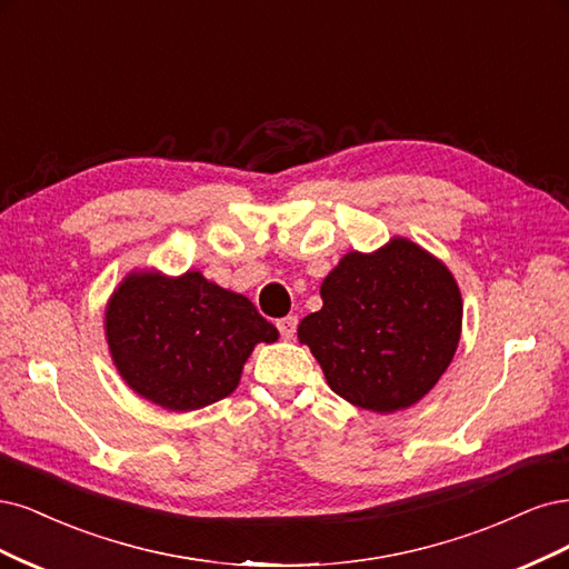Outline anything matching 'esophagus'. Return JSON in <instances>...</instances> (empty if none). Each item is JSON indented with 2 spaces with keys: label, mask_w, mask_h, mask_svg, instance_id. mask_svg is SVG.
Returning a JSON list of instances; mask_svg holds the SVG:
<instances>
[{
  "label": "esophagus",
  "mask_w": 569,
  "mask_h": 569,
  "mask_svg": "<svg viewBox=\"0 0 569 569\" xmlns=\"http://www.w3.org/2000/svg\"><path fill=\"white\" fill-rule=\"evenodd\" d=\"M277 326H279V333L283 340H292V336H296V328H298V317H292V315L283 317L277 321Z\"/></svg>",
  "instance_id": "1"
}]
</instances>
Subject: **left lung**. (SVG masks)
Listing matches in <instances>:
<instances>
[{
    "mask_svg": "<svg viewBox=\"0 0 569 569\" xmlns=\"http://www.w3.org/2000/svg\"><path fill=\"white\" fill-rule=\"evenodd\" d=\"M323 307L298 326L328 388L373 413L423 399L456 355L463 298L449 267L423 246L392 236L352 250L321 283Z\"/></svg>",
    "mask_w": 569,
    "mask_h": 569,
    "instance_id": "obj_1",
    "label": "left lung"
}]
</instances>
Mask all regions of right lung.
Segmentation results:
<instances>
[{
	"label": "right lung",
	"instance_id": "add662e5",
	"mask_svg": "<svg viewBox=\"0 0 569 569\" xmlns=\"http://www.w3.org/2000/svg\"><path fill=\"white\" fill-rule=\"evenodd\" d=\"M103 333L116 371L146 401L187 413L229 397L254 345L279 331L241 292L189 269H132L106 302Z\"/></svg>",
	"mask_w": 569,
	"mask_h": 569
}]
</instances>
